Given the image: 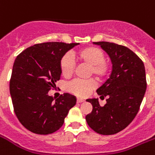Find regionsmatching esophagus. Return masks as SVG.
<instances>
[{
  "label": "esophagus",
  "mask_w": 155,
  "mask_h": 155,
  "mask_svg": "<svg viewBox=\"0 0 155 155\" xmlns=\"http://www.w3.org/2000/svg\"><path fill=\"white\" fill-rule=\"evenodd\" d=\"M85 101V100L82 99V98H77V102L78 103H81V102Z\"/></svg>",
  "instance_id": "34e87169"
}]
</instances>
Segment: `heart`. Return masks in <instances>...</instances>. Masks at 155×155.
Segmentation results:
<instances>
[{
    "instance_id": "obj_1",
    "label": "heart",
    "mask_w": 155,
    "mask_h": 155,
    "mask_svg": "<svg viewBox=\"0 0 155 155\" xmlns=\"http://www.w3.org/2000/svg\"><path fill=\"white\" fill-rule=\"evenodd\" d=\"M77 57L79 61L89 65V74L95 75L97 78L102 79L108 74L110 66L104 60V52L100 48L88 47L78 52ZM74 59L70 53H66L61 59L60 68L64 77L69 78L75 70ZM97 87V81L93 78L72 80L67 84V89L70 93L79 97H85Z\"/></svg>"
}]
</instances>
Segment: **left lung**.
I'll list each match as a JSON object with an SVG mask.
<instances>
[{
  "instance_id": "obj_1",
  "label": "left lung",
  "mask_w": 155,
  "mask_h": 155,
  "mask_svg": "<svg viewBox=\"0 0 155 155\" xmlns=\"http://www.w3.org/2000/svg\"><path fill=\"white\" fill-rule=\"evenodd\" d=\"M109 55L112 70L97 93L107 103L101 106L98 99H88L93 105L85 116L89 126L98 134L113 135L128 126L139 112L146 89L145 66L140 58L124 46L109 42H94Z\"/></svg>"
}]
</instances>
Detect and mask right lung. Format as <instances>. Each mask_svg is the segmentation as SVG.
<instances>
[{
    "mask_svg": "<svg viewBox=\"0 0 155 155\" xmlns=\"http://www.w3.org/2000/svg\"><path fill=\"white\" fill-rule=\"evenodd\" d=\"M78 44L38 43L23 51L15 59L10 94L16 117L28 131L39 135L54 132L76 104V97L70 93H63L54 100L48 92L61 78L62 58Z\"/></svg>",
    "mask_w": 155,
    "mask_h": 155,
    "instance_id": "obj_1",
    "label": "right lung"
}]
</instances>
